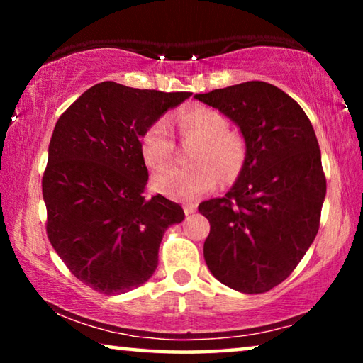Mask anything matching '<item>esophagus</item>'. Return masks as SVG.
<instances>
[{
  "label": "esophagus",
  "instance_id": "esophagus-1",
  "mask_svg": "<svg viewBox=\"0 0 363 363\" xmlns=\"http://www.w3.org/2000/svg\"><path fill=\"white\" fill-rule=\"evenodd\" d=\"M196 211V205L195 203H187L186 206H184V213L187 214V216H190V214H194Z\"/></svg>",
  "mask_w": 363,
  "mask_h": 363
}]
</instances>
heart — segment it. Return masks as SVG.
<instances>
[{"instance_id": "b5f03b06", "label": "heart", "mask_w": 363, "mask_h": 363, "mask_svg": "<svg viewBox=\"0 0 363 363\" xmlns=\"http://www.w3.org/2000/svg\"><path fill=\"white\" fill-rule=\"evenodd\" d=\"M182 136L199 138L195 145L192 167H171L153 176V186L160 194L173 200L190 201L210 192L219 182V172L224 179H232L240 171L245 160V145L237 133L229 131V121L216 108L194 107L177 118ZM145 163L153 169L163 168L173 158L174 139L168 121L157 120L140 140Z\"/></svg>"}]
</instances>
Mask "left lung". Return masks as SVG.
Instances as JSON below:
<instances>
[{"mask_svg": "<svg viewBox=\"0 0 363 363\" xmlns=\"http://www.w3.org/2000/svg\"><path fill=\"white\" fill-rule=\"evenodd\" d=\"M194 97L235 123L247 147L229 192L199 206L211 225L206 266L232 290L266 293L293 272L320 225L327 181L314 128L296 101L264 82Z\"/></svg>", "mask_w": 363, "mask_h": 363, "instance_id": "left-lung-1", "label": "left lung"}]
</instances>
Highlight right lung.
I'll use <instances>...</instances> for the list:
<instances>
[{
    "instance_id": "add662e5",
    "label": "right lung",
    "mask_w": 363,
    "mask_h": 363,
    "mask_svg": "<svg viewBox=\"0 0 363 363\" xmlns=\"http://www.w3.org/2000/svg\"><path fill=\"white\" fill-rule=\"evenodd\" d=\"M192 93H162L113 82L94 84L60 115L43 176L46 232L78 280L104 294L140 286L158 266V248L182 208L155 195L140 138Z\"/></svg>"
}]
</instances>
